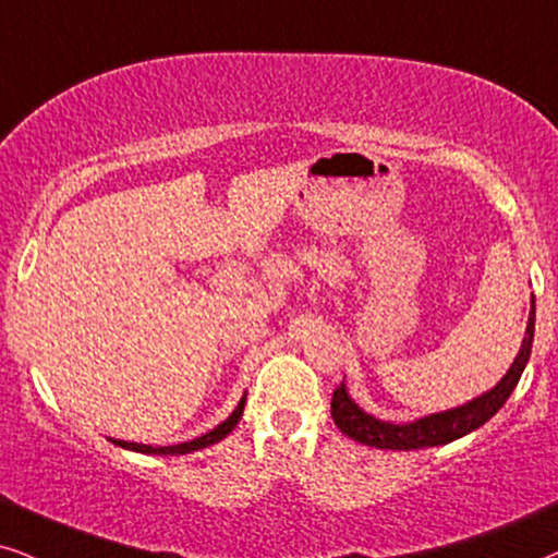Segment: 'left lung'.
<instances>
[{
  "label": "left lung",
  "instance_id": "8db88e82",
  "mask_svg": "<svg viewBox=\"0 0 558 558\" xmlns=\"http://www.w3.org/2000/svg\"><path fill=\"white\" fill-rule=\"evenodd\" d=\"M533 330H535V300L531 296V315H527V328L525 338L520 343V351L515 361H512L508 374L497 381L495 387L487 392L474 397L459 408L433 412V415L417 417L412 423H389L374 417L372 412L361 410L356 400L349 395L345 385H341L332 392L330 402V415L332 423L341 428L345 436L359 440V444L372 446V448H385V451H412V448H433L451 444L456 438H464L466 433H472L489 421L497 410L508 402L512 389L518 387L520 374L531 359L533 349Z\"/></svg>",
  "mask_w": 558,
  "mask_h": 558
}]
</instances>
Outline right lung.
I'll list each match as a JSON object with an SVG mask.
<instances>
[{
    "mask_svg": "<svg viewBox=\"0 0 558 558\" xmlns=\"http://www.w3.org/2000/svg\"><path fill=\"white\" fill-rule=\"evenodd\" d=\"M243 408H245V395L241 397V402H238V408L230 412L228 421H222L217 428H213L205 436L199 438H192V440H184V444H177V446H146V444H130V440H118V438H110L114 446L120 448H128V451H137V453H158V456H179V453H192V451H199V448H207L217 444V440H222L228 436L230 430L235 428L238 421H241L243 415Z\"/></svg>",
    "mask_w": 558,
    "mask_h": 558,
    "instance_id": "obj_1",
    "label": "right lung"
}]
</instances>
